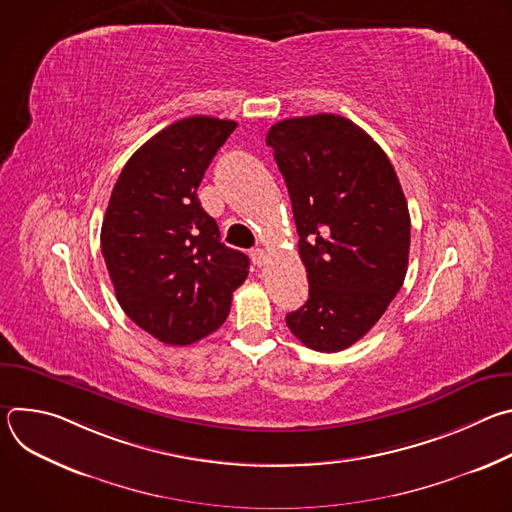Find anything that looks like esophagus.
<instances>
[{"mask_svg": "<svg viewBox=\"0 0 512 512\" xmlns=\"http://www.w3.org/2000/svg\"><path fill=\"white\" fill-rule=\"evenodd\" d=\"M251 259H253V263L257 267H263L267 263V259H269V253L265 249H253L251 251Z\"/></svg>", "mask_w": 512, "mask_h": 512, "instance_id": "34e87169", "label": "esophagus"}]
</instances>
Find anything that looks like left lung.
Instances as JSON below:
<instances>
[{"label":"left lung","mask_w":512,"mask_h":512,"mask_svg":"<svg viewBox=\"0 0 512 512\" xmlns=\"http://www.w3.org/2000/svg\"><path fill=\"white\" fill-rule=\"evenodd\" d=\"M267 145L310 283L285 324L308 348L344 350L379 322L407 273L411 218L399 178L381 145L334 113L279 121Z\"/></svg>","instance_id":"8db88e82"}]
</instances>
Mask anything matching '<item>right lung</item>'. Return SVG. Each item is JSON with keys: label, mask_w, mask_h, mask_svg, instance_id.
<instances>
[{"label": "right lung", "mask_w": 512, "mask_h": 512, "mask_svg": "<svg viewBox=\"0 0 512 512\" xmlns=\"http://www.w3.org/2000/svg\"><path fill=\"white\" fill-rule=\"evenodd\" d=\"M237 123L194 115L156 133L121 170L101 251L123 312L160 342L186 346L231 312L249 257L221 243L196 190Z\"/></svg>", "instance_id": "1"}]
</instances>
